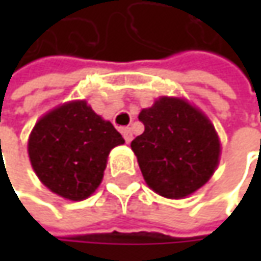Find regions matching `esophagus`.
<instances>
[{
	"mask_svg": "<svg viewBox=\"0 0 261 261\" xmlns=\"http://www.w3.org/2000/svg\"><path fill=\"white\" fill-rule=\"evenodd\" d=\"M122 135H123V138H125V141L127 144L132 141V130H130V127H123L122 129Z\"/></svg>",
	"mask_w": 261,
	"mask_h": 261,
	"instance_id": "34e87169",
	"label": "esophagus"
}]
</instances>
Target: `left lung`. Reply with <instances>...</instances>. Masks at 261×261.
Listing matches in <instances>:
<instances>
[{
    "label": "left lung",
    "mask_w": 261,
    "mask_h": 261,
    "mask_svg": "<svg viewBox=\"0 0 261 261\" xmlns=\"http://www.w3.org/2000/svg\"><path fill=\"white\" fill-rule=\"evenodd\" d=\"M145 126L130 148L146 185L168 199L195 193L214 174L221 142L211 120L183 98L161 97L139 113Z\"/></svg>",
    "instance_id": "8db88e82"
}]
</instances>
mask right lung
<instances>
[{
    "label": "right lung",
    "instance_id": "obj_1",
    "mask_svg": "<svg viewBox=\"0 0 261 261\" xmlns=\"http://www.w3.org/2000/svg\"><path fill=\"white\" fill-rule=\"evenodd\" d=\"M125 139L84 100L45 115L29 138V156L39 180L56 195L84 200L105 174L109 152Z\"/></svg>",
    "mask_w": 261,
    "mask_h": 261
}]
</instances>
